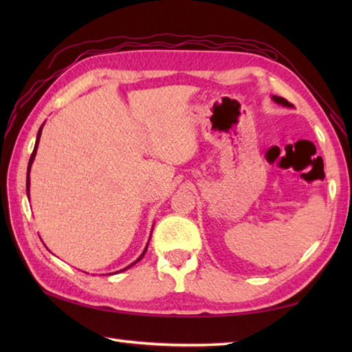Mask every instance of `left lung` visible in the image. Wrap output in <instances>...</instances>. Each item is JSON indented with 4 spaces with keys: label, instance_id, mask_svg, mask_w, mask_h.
<instances>
[{
    "label": "left lung",
    "instance_id": "8db88e82",
    "mask_svg": "<svg viewBox=\"0 0 352 352\" xmlns=\"http://www.w3.org/2000/svg\"><path fill=\"white\" fill-rule=\"evenodd\" d=\"M272 100L276 102V104H281V106H284V107H292V104L287 101V100H284V98H281V96H276V95H272Z\"/></svg>",
    "mask_w": 352,
    "mask_h": 352
}]
</instances>
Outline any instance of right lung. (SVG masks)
Segmentation results:
<instances>
[{
	"instance_id": "1",
	"label": "right lung",
	"mask_w": 352,
	"mask_h": 352,
	"mask_svg": "<svg viewBox=\"0 0 352 352\" xmlns=\"http://www.w3.org/2000/svg\"><path fill=\"white\" fill-rule=\"evenodd\" d=\"M42 129H43V124H42V126L39 129V131H37V138H36V144H34V149H33V153H32V157H30V162H28V168H27V197L30 198V169H32V164H33V162H34V157H36V153H37V145H39V140H41V134H42ZM151 239V237H149ZM146 248H148V243H146V246H145V250H144V252L140 254L139 256V258L134 261V263H138V261L145 256V252H146ZM134 263H131L130 266H133ZM130 266H126V267H124L122 271H125V269H129ZM122 271H119V272H122Z\"/></svg>"
}]
</instances>
